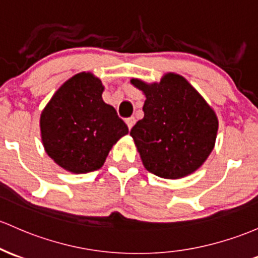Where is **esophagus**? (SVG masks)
Listing matches in <instances>:
<instances>
[{
	"label": "esophagus",
	"instance_id": "obj_1",
	"mask_svg": "<svg viewBox=\"0 0 258 258\" xmlns=\"http://www.w3.org/2000/svg\"><path fill=\"white\" fill-rule=\"evenodd\" d=\"M135 122H136V118H135V117H128V118H126V123H127V127H128V130H131L132 127H134Z\"/></svg>",
	"mask_w": 258,
	"mask_h": 258
}]
</instances>
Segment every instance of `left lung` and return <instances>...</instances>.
<instances>
[{"instance_id":"left-lung-1","label":"left lung","mask_w":258,"mask_h":258,"mask_svg":"<svg viewBox=\"0 0 258 258\" xmlns=\"http://www.w3.org/2000/svg\"><path fill=\"white\" fill-rule=\"evenodd\" d=\"M131 83L146 95L144 117L132 127L144 168L163 179H180L196 171L213 151L218 131L214 110L176 73L159 83Z\"/></svg>"}]
</instances>
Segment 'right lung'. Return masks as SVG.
Segmentation results:
<instances>
[{"label": "right lung", "instance_id": "right-lung-1", "mask_svg": "<svg viewBox=\"0 0 258 258\" xmlns=\"http://www.w3.org/2000/svg\"><path fill=\"white\" fill-rule=\"evenodd\" d=\"M101 81L82 72L64 82L42 110L41 141L57 165L75 174L100 169L128 127L104 103Z\"/></svg>", "mask_w": 258, "mask_h": 258}]
</instances>
